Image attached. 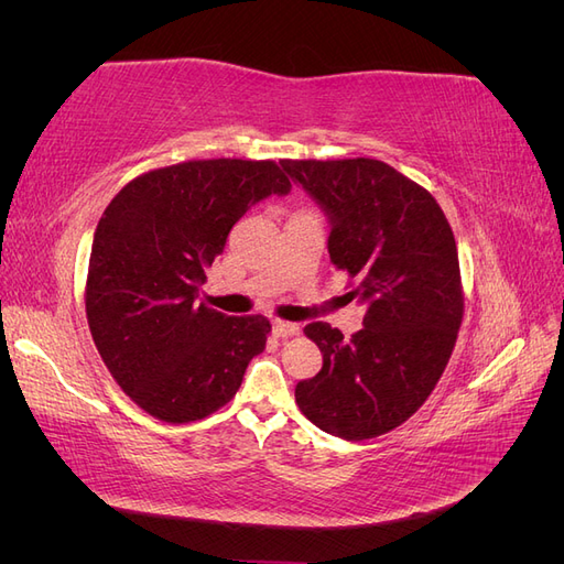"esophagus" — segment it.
I'll return each instance as SVG.
<instances>
[{
	"instance_id": "1",
	"label": "esophagus",
	"mask_w": 564,
	"mask_h": 564,
	"mask_svg": "<svg viewBox=\"0 0 564 564\" xmlns=\"http://www.w3.org/2000/svg\"><path fill=\"white\" fill-rule=\"evenodd\" d=\"M272 334L286 338V336H294L299 334V324L296 322H284V319H275L272 322Z\"/></svg>"
}]
</instances>
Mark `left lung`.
I'll use <instances>...</instances> for the list:
<instances>
[{"label":"left lung","instance_id":"left-lung-1","mask_svg":"<svg viewBox=\"0 0 564 564\" xmlns=\"http://www.w3.org/2000/svg\"><path fill=\"white\" fill-rule=\"evenodd\" d=\"M280 164L327 214L329 259L367 305L348 340L327 322L303 329L322 369L299 381L296 404L329 435H383L429 400L452 357L464 319L454 232L435 197L386 162Z\"/></svg>","mask_w":564,"mask_h":564}]
</instances>
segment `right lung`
Masks as SVG:
<instances>
[{
	"mask_svg": "<svg viewBox=\"0 0 564 564\" xmlns=\"http://www.w3.org/2000/svg\"><path fill=\"white\" fill-rule=\"evenodd\" d=\"M289 191L270 160H191L133 178L100 216L89 329L112 379L150 416L187 423L214 414L263 352V315L230 317L197 294L237 220Z\"/></svg>",
	"mask_w": 564,
	"mask_h": 564,
	"instance_id": "right-lung-1",
	"label": "right lung"
}]
</instances>
